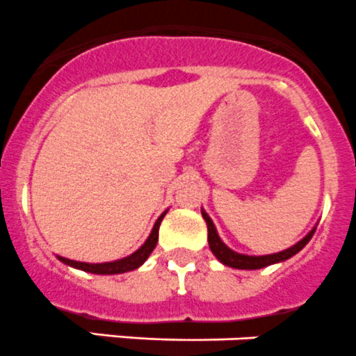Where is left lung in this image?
<instances>
[{
	"label": "left lung",
	"mask_w": 356,
	"mask_h": 356,
	"mask_svg": "<svg viewBox=\"0 0 356 356\" xmlns=\"http://www.w3.org/2000/svg\"><path fill=\"white\" fill-rule=\"evenodd\" d=\"M202 216L207 222V229H209V247L210 250H212V254L219 259V262H222L224 266H229V268H234V270H261V268H266V266L278 264V262L287 261V259H291L292 255L301 252L302 248L308 245V241L312 240V236L315 234V229H316V224H315V226L312 227V231H309L305 238H301L298 243L285 248V250L277 252V254L247 255V254H240V252H234L233 248H229L222 240H220L219 233H217L216 226H213V220L210 219V216L203 209H202Z\"/></svg>",
	"instance_id": "obj_1"
}]
</instances>
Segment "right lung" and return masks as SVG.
I'll list each match as a JSON object with an SVG mask.
<instances>
[{"label":"right lung","mask_w":356,"mask_h":356,"mask_svg":"<svg viewBox=\"0 0 356 356\" xmlns=\"http://www.w3.org/2000/svg\"><path fill=\"white\" fill-rule=\"evenodd\" d=\"M167 212L168 209L158 217L153 229H151L149 236L146 238V241H144V243L140 245L134 254L127 255V257L116 259V261H111V262H79V261H72V259H65L62 257V255H57V259L60 262H64V264L71 266V268H76V270H81V271H86V273H94V275H122V273H127V271L137 270V268H140V266L146 262V259L149 257L151 252H153L154 247H156L158 229H160V224L161 220H163V217L167 216Z\"/></svg>","instance_id":"1"}]
</instances>
